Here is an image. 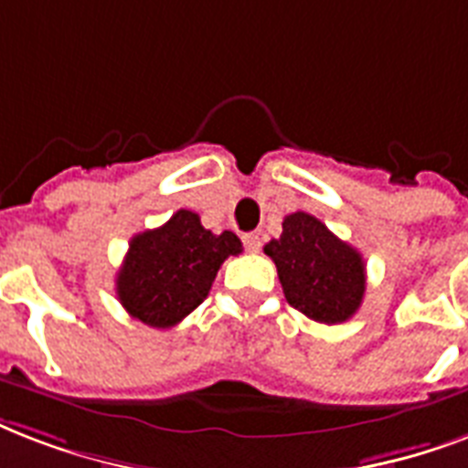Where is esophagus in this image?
<instances>
[{"label": "esophagus", "instance_id": "1", "mask_svg": "<svg viewBox=\"0 0 468 468\" xmlns=\"http://www.w3.org/2000/svg\"><path fill=\"white\" fill-rule=\"evenodd\" d=\"M244 246H246V251H251V253H256L261 249V237L259 234H256V231H251V234H244Z\"/></svg>", "mask_w": 468, "mask_h": 468}]
</instances>
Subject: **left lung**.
I'll use <instances>...</instances> for the list:
<instances>
[{
    "label": "left lung",
    "mask_w": 468,
    "mask_h": 468,
    "mask_svg": "<svg viewBox=\"0 0 468 468\" xmlns=\"http://www.w3.org/2000/svg\"><path fill=\"white\" fill-rule=\"evenodd\" d=\"M263 251L278 268L285 300L310 320L339 324L361 307L366 292L364 259L317 217L307 212L288 215L281 239H271Z\"/></svg>",
    "instance_id": "obj_1"
}]
</instances>
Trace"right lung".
<instances>
[{
    "label": "right lung",
    "instance_id": "1",
    "mask_svg": "<svg viewBox=\"0 0 468 468\" xmlns=\"http://www.w3.org/2000/svg\"><path fill=\"white\" fill-rule=\"evenodd\" d=\"M241 253L234 231L212 234L190 209H177L158 229L136 234L117 273V298L133 320L168 329L207 298L215 275Z\"/></svg>",
    "mask_w": 468,
    "mask_h": 468
}]
</instances>
